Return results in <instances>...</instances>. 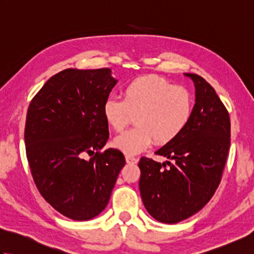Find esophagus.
Wrapping results in <instances>:
<instances>
[{
  "label": "esophagus",
  "instance_id": "obj_1",
  "mask_svg": "<svg viewBox=\"0 0 254 254\" xmlns=\"http://www.w3.org/2000/svg\"><path fill=\"white\" fill-rule=\"evenodd\" d=\"M126 160H127V164H136L138 161V159L135 158V157H133V156H126Z\"/></svg>",
  "mask_w": 254,
  "mask_h": 254
}]
</instances>
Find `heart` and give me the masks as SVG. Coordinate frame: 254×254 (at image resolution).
Here are the masks:
<instances>
[{
  "instance_id": "obj_1",
  "label": "heart",
  "mask_w": 254,
  "mask_h": 254,
  "mask_svg": "<svg viewBox=\"0 0 254 254\" xmlns=\"http://www.w3.org/2000/svg\"><path fill=\"white\" fill-rule=\"evenodd\" d=\"M194 100L185 87L172 85L157 75L131 80L123 88V99L110 96L102 105L106 122L121 131L134 118L135 127L113 139V146L127 155H136L152 146L169 144L179 137L191 122Z\"/></svg>"
}]
</instances>
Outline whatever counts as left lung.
I'll use <instances>...</instances> for the list:
<instances>
[{
  "instance_id": "obj_1",
  "label": "left lung",
  "mask_w": 254,
  "mask_h": 254,
  "mask_svg": "<svg viewBox=\"0 0 254 254\" xmlns=\"http://www.w3.org/2000/svg\"><path fill=\"white\" fill-rule=\"evenodd\" d=\"M185 75L195 87L191 122L179 137L155 152L172 163L146 157L138 163L144 206L165 224L179 223L207 204L222 179L230 146L229 113L216 91L199 75Z\"/></svg>"
}]
</instances>
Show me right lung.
Masks as SVG:
<instances>
[{
	"label": "right lung",
	"mask_w": 254,
	"mask_h": 254,
	"mask_svg": "<svg viewBox=\"0 0 254 254\" xmlns=\"http://www.w3.org/2000/svg\"><path fill=\"white\" fill-rule=\"evenodd\" d=\"M117 82L110 68H66L48 79L28 107L25 144L32 178L67 218L99 215L126 165L120 150L100 152L109 138L102 105Z\"/></svg>",
	"instance_id": "1"
}]
</instances>
